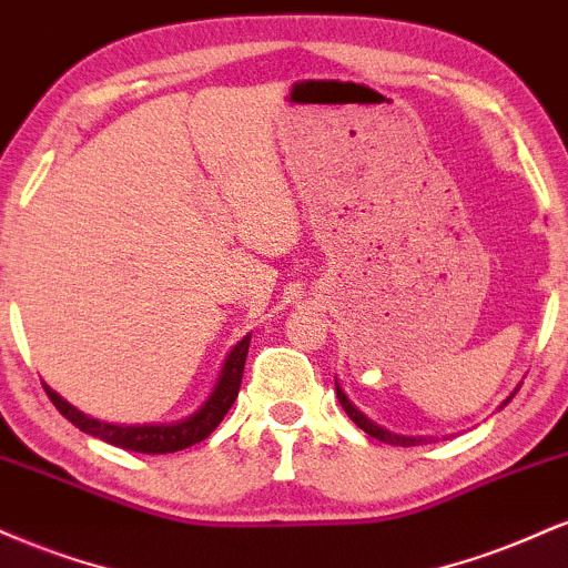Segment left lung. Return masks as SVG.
Listing matches in <instances>:
<instances>
[{
    "label": "left lung",
    "mask_w": 568,
    "mask_h": 568,
    "mask_svg": "<svg viewBox=\"0 0 568 568\" xmlns=\"http://www.w3.org/2000/svg\"><path fill=\"white\" fill-rule=\"evenodd\" d=\"M515 393H518V389H515ZM515 393H513V395H515ZM513 395H510V397H513ZM336 397H338V403H342V408L347 410L349 419L355 422V425L361 427L363 433H368L371 438H376V440H382V443H389V446H422V443L435 440V438H425V435H397V433H389V429L379 427L374 419H368V416L363 414V410L357 408L355 403L349 400L347 393H344L342 384H338V382H336ZM510 397H507V400H510ZM507 400L501 403V406H507ZM501 406H499V408H501Z\"/></svg>",
    "instance_id": "left-lung-1"
}]
</instances>
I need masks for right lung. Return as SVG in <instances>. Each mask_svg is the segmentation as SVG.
I'll list each match as a JSON object with an SVG mask.
<instances>
[{
	"label": "right lung",
	"instance_id": "right-lung-1",
	"mask_svg": "<svg viewBox=\"0 0 568 568\" xmlns=\"http://www.w3.org/2000/svg\"><path fill=\"white\" fill-rule=\"evenodd\" d=\"M247 347H251V334L240 338V342L230 349V355H226L224 366H221V374L216 384H213L207 400L202 403L194 414H189L186 419L171 422V425H112V422H101V419H93V416L82 414L80 408L71 406L67 397L58 395L53 387H48V384H44V393H48L50 400H53V406L67 416L71 425L80 427L82 433L95 435V438L112 443V446L128 448V452L173 454V452H181V448L194 446V443L205 440L207 435L221 425V419H224L226 410L232 408L234 397L240 393Z\"/></svg>",
	"mask_w": 568,
	"mask_h": 568
}]
</instances>
